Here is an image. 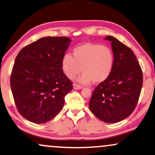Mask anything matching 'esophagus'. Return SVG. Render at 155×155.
<instances>
[{
	"mask_svg": "<svg viewBox=\"0 0 155 155\" xmlns=\"http://www.w3.org/2000/svg\"><path fill=\"white\" fill-rule=\"evenodd\" d=\"M82 87H82L81 85H78V84H74V85H73V88L74 90H81Z\"/></svg>",
	"mask_w": 155,
	"mask_h": 155,
	"instance_id": "esophagus-1",
	"label": "esophagus"
}]
</instances>
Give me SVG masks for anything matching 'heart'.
Instances as JSON below:
<instances>
[{"label":"heart","instance_id":"obj_1","mask_svg":"<svg viewBox=\"0 0 155 155\" xmlns=\"http://www.w3.org/2000/svg\"><path fill=\"white\" fill-rule=\"evenodd\" d=\"M115 63L112 49L107 46L94 43L82 44L74 47L72 56L63 55L61 67L69 79H73L83 71L78 78L83 84L101 83L110 77Z\"/></svg>","mask_w":155,"mask_h":155}]
</instances>
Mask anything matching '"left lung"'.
I'll return each mask as SVG.
<instances>
[{
	"label": "left lung",
	"instance_id": "left-lung-1",
	"mask_svg": "<svg viewBox=\"0 0 155 155\" xmlns=\"http://www.w3.org/2000/svg\"><path fill=\"white\" fill-rule=\"evenodd\" d=\"M105 39L111 43L115 63L110 77L93 91L89 108L101 121L116 123L136 108L142 87V71L130 48L112 36Z\"/></svg>",
	"mask_w": 155,
	"mask_h": 155
}]
</instances>
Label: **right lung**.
I'll return each instance as SVG.
<instances>
[{
    "label": "right lung",
    "mask_w": 155,
    "mask_h": 155,
    "mask_svg": "<svg viewBox=\"0 0 155 155\" xmlns=\"http://www.w3.org/2000/svg\"><path fill=\"white\" fill-rule=\"evenodd\" d=\"M71 42L65 37H42L19 51L11 75L17 109L28 121L44 124L60 111L72 83L61 60Z\"/></svg>",
    "instance_id": "right-lung-1"
}]
</instances>
